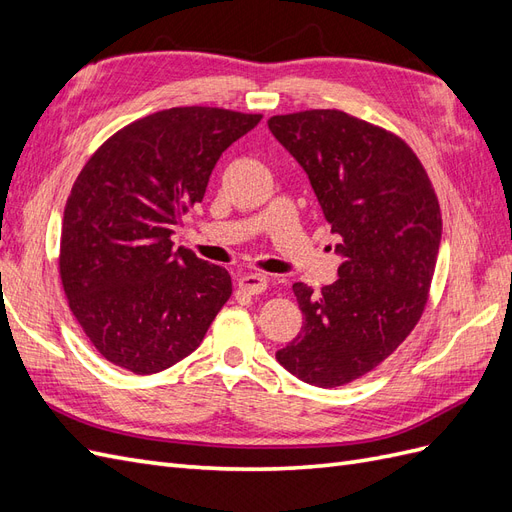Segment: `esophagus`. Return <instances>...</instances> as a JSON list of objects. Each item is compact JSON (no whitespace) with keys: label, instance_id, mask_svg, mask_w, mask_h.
Listing matches in <instances>:
<instances>
[{"label":"esophagus","instance_id":"obj_1","mask_svg":"<svg viewBox=\"0 0 512 512\" xmlns=\"http://www.w3.org/2000/svg\"><path fill=\"white\" fill-rule=\"evenodd\" d=\"M239 288L247 294H260L267 290V277L260 273H247L239 280Z\"/></svg>","mask_w":512,"mask_h":512}]
</instances>
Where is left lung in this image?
<instances>
[{"mask_svg":"<svg viewBox=\"0 0 512 512\" xmlns=\"http://www.w3.org/2000/svg\"><path fill=\"white\" fill-rule=\"evenodd\" d=\"M269 130L309 177L342 258L331 286H292L303 327L275 359L299 380L333 389L378 367L421 318L440 205L414 151L363 119L327 108L275 115Z\"/></svg>","mask_w":512,"mask_h":512,"instance_id":"left-lung-1","label":"left lung"}]
</instances>
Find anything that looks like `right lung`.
<instances>
[{
    "label": "right lung",
    "mask_w": 512,
    "mask_h": 512,
    "mask_svg": "<svg viewBox=\"0 0 512 512\" xmlns=\"http://www.w3.org/2000/svg\"><path fill=\"white\" fill-rule=\"evenodd\" d=\"M262 115L179 106L113 134L76 177L64 209L59 275L89 342L149 376L192 354L230 299L224 267L170 241L205 196L222 153Z\"/></svg>",
    "instance_id": "add662e5"
}]
</instances>
